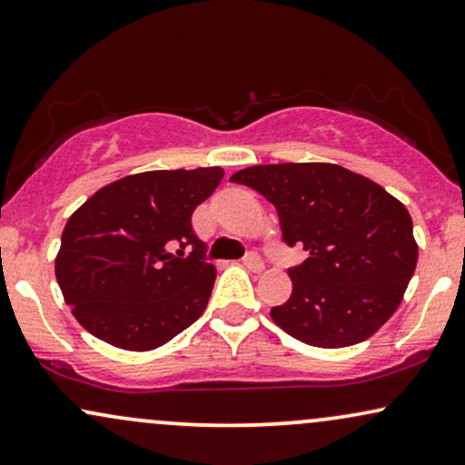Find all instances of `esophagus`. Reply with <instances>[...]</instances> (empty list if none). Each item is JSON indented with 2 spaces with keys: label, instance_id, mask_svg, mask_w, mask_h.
I'll use <instances>...</instances> for the list:
<instances>
[{
  "label": "esophagus",
  "instance_id": "obj_1",
  "mask_svg": "<svg viewBox=\"0 0 465 465\" xmlns=\"http://www.w3.org/2000/svg\"><path fill=\"white\" fill-rule=\"evenodd\" d=\"M243 265L250 269V272H262L265 269V261L261 259V254H256V252H248V254L243 256Z\"/></svg>",
  "mask_w": 465,
  "mask_h": 465
}]
</instances>
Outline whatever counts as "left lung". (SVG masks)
<instances>
[{
	"label": "left lung",
	"instance_id": "left-lung-1",
	"mask_svg": "<svg viewBox=\"0 0 465 465\" xmlns=\"http://www.w3.org/2000/svg\"><path fill=\"white\" fill-rule=\"evenodd\" d=\"M231 181L276 206L282 242L308 254L289 267L293 293L272 308L286 334L338 349L392 317L418 261L411 217L397 198L334 163L252 165Z\"/></svg>",
	"mask_w": 465,
	"mask_h": 465
}]
</instances>
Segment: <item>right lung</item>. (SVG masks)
Instances as JSON below:
<instances>
[{
  "label": "right lung",
  "instance_id": "1",
  "mask_svg": "<svg viewBox=\"0 0 465 465\" xmlns=\"http://www.w3.org/2000/svg\"><path fill=\"white\" fill-rule=\"evenodd\" d=\"M222 168L153 170L114 181L71 215L55 278L90 334L148 351L196 321L209 303L215 267L192 226Z\"/></svg>",
  "mask_w": 465,
  "mask_h": 465
}]
</instances>
